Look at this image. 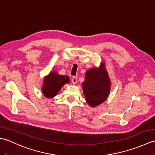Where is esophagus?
Segmentation results:
<instances>
[{"label": "esophagus", "mask_w": 155, "mask_h": 155, "mask_svg": "<svg viewBox=\"0 0 155 155\" xmlns=\"http://www.w3.org/2000/svg\"><path fill=\"white\" fill-rule=\"evenodd\" d=\"M72 83L73 84H76L77 83V77H73L72 78Z\"/></svg>", "instance_id": "obj_1"}]
</instances>
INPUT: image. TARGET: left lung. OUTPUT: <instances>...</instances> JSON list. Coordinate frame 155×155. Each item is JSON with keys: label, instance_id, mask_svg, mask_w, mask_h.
Here are the masks:
<instances>
[{"label": "left lung", "instance_id": "1", "mask_svg": "<svg viewBox=\"0 0 155 155\" xmlns=\"http://www.w3.org/2000/svg\"><path fill=\"white\" fill-rule=\"evenodd\" d=\"M87 103L97 107L106 100L110 92V83L104 64L100 68H91L85 74L82 84Z\"/></svg>", "mask_w": 155, "mask_h": 155}]
</instances>
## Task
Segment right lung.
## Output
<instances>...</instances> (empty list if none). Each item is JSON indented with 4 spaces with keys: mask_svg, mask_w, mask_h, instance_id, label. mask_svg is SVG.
I'll list each match as a JSON object with an SVG mask.
<instances>
[{
    "mask_svg": "<svg viewBox=\"0 0 155 155\" xmlns=\"http://www.w3.org/2000/svg\"><path fill=\"white\" fill-rule=\"evenodd\" d=\"M69 82L70 79L67 76L60 75L57 72H52L44 78L42 93L47 98L54 97L62 87Z\"/></svg>",
    "mask_w": 155,
    "mask_h": 155,
    "instance_id": "obj_1",
    "label": "right lung"
}]
</instances>
